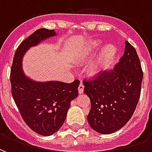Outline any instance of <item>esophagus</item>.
Segmentation results:
<instances>
[{
  "instance_id": "34e87169",
  "label": "esophagus",
  "mask_w": 152,
  "mask_h": 152,
  "mask_svg": "<svg viewBox=\"0 0 152 152\" xmlns=\"http://www.w3.org/2000/svg\"><path fill=\"white\" fill-rule=\"evenodd\" d=\"M78 92L80 94H81L84 92V85L83 84H80L79 87H78Z\"/></svg>"
}]
</instances>
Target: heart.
<instances>
[{
  "mask_svg": "<svg viewBox=\"0 0 152 152\" xmlns=\"http://www.w3.org/2000/svg\"><path fill=\"white\" fill-rule=\"evenodd\" d=\"M99 41H96V42H94L92 43V46L93 47H96V46H99ZM91 49V48H90ZM115 53V49L113 46H107L106 47L104 50H102V54H101V56H100V59H99V65H102L103 63H107V62H108L109 60L112 58V57L114 56ZM98 70V67H95L94 69V72H96Z\"/></svg>",
  "mask_w": 152,
  "mask_h": 152,
  "instance_id": "b5f03b06",
  "label": "heart"
}]
</instances>
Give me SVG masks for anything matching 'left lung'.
Wrapping results in <instances>:
<instances>
[{"label":"left lung","mask_w":152,"mask_h":152,"mask_svg":"<svg viewBox=\"0 0 152 152\" xmlns=\"http://www.w3.org/2000/svg\"><path fill=\"white\" fill-rule=\"evenodd\" d=\"M142 77L136 50L125 41L124 54L114 69L83 80L84 92L91 102L87 119L94 130L112 134L130 120L140 98Z\"/></svg>","instance_id":"obj_1"}]
</instances>
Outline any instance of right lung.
Listing matches in <instances>:
<instances>
[{
    "mask_svg": "<svg viewBox=\"0 0 152 152\" xmlns=\"http://www.w3.org/2000/svg\"><path fill=\"white\" fill-rule=\"evenodd\" d=\"M55 35L53 30L45 28L34 31L18 45L10 70L12 96L22 118L31 129L43 136H50L63 126L71 101L78 96L80 80L36 82L25 76L22 59L30 47Z\"/></svg>",
    "mask_w": 152,
    "mask_h": 152,
    "instance_id": "add662e5",
    "label": "right lung"
}]
</instances>
